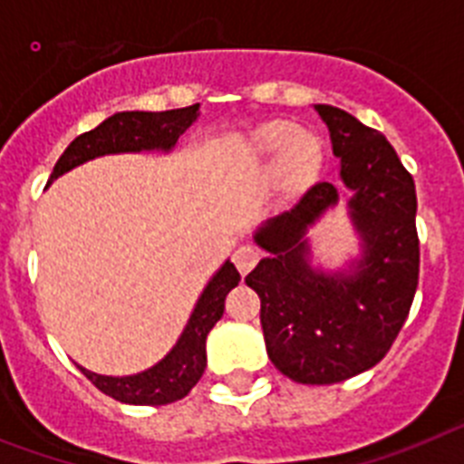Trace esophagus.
Masks as SVG:
<instances>
[{
	"mask_svg": "<svg viewBox=\"0 0 464 464\" xmlns=\"http://www.w3.org/2000/svg\"><path fill=\"white\" fill-rule=\"evenodd\" d=\"M261 259V252L255 247V245H240V247L236 249V255H233V261H236V268L240 273H249L252 268H255L256 261Z\"/></svg>",
	"mask_w": 464,
	"mask_h": 464,
	"instance_id": "obj_1",
	"label": "esophagus"
}]
</instances>
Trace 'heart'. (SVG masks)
Returning a JSON list of instances; mask_svg holds the SVG:
<instances>
[{
  "label": "heart",
  "mask_w": 464,
  "mask_h": 464,
  "mask_svg": "<svg viewBox=\"0 0 464 464\" xmlns=\"http://www.w3.org/2000/svg\"><path fill=\"white\" fill-rule=\"evenodd\" d=\"M276 159L271 188L280 196L304 191L320 168V140L313 132L299 130L289 121H271L249 132L243 144V163L261 165Z\"/></svg>",
  "instance_id": "1"
}]
</instances>
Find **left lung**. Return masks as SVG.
Instances as JSON below:
<instances>
[{"mask_svg": "<svg viewBox=\"0 0 464 464\" xmlns=\"http://www.w3.org/2000/svg\"><path fill=\"white\" fill-rule=\"evenodd\" d=\"M329 128L360 256L315 264L308 231L341 188L317 182L292 209L266 219L255 243L268 255L245 277L261 299L266 353L304 385H332L376 366L409 315L418 287L416 184L392 144L348 111L315 104Z\"/></svg>", "mask_w": 464, "mask_h": 464, "instance_id": "8db88e82", "label": "left lung"}]
</instances>
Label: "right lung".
I'll list each match as a JSON object with an SVG mask.
<instances>
[{
	"instance_id": "obj_1",
	"label": "right lung",
	"mask_w": 464,
	"mask_h": 464,
	"mask_svg": "<svg viewBox=\"0 0 464 464\" xmlns=\"http://www.w3.org/2000/svg\"><path fill=\"white\" fill-rule=\"evenodd\" d=\"M200 104H191L184 110L170 111H119L104 119L98 128L83 132L64 149L55 163L48 184L74 170L92 159L110 154H137V151H172L177 140L198 121ZM240 282V273L231 259L219 266V271L209 277L198 301L188 315L187 327L179 334L177 343L163 360L156 362L144 372L132 376H102L82 369L83 376L116 401L135 406H163L182 400L200 381L208 364L205 357V341L217 322L224 315V299Z\"/></svg>"
}]
</instances>
